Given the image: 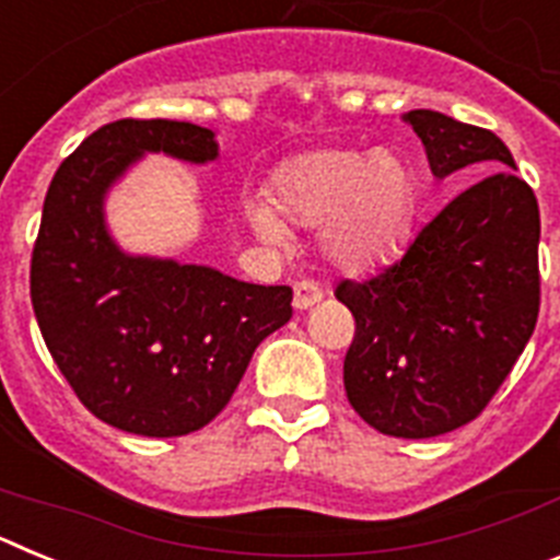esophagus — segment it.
Masks as SVG:
<instances>
[{"label":"esophagus","instance_id":"34e87169","mask_svg":"<svg viewBox=\"0 0 560 560\" xmlns=\"http://www.w3.org/2000/svg\"><path fill=\"white\" fill-rule=\"evenodd\" d=\"M323 289L316 283H311V280H300V283L294 285V308L296 311H305L311 308V305H316L319 300H323Z\"/></svg>","mask_w":560,"mask_h":560}]
</instances>
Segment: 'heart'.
I'll return each instance as SVG.
<instances>
[{
	"instance_id": "b5f03b06",
	"label": "heart",
	"mask_w": 560,
	"mask_h": 560,
	"mask_svg": "<svg viewBox=\"0 0 560 560\" xmlns=\"http://www.w3.org/2000/svg\"><path fill=\"white\" fill-rule=\"evenodd\" d=\"M271 205L249 201L246 221L257 235L280 244L285 224L323 226V255L341 271H373L389 264L409 237L415 215L412 171L398 153L316 151L280 171Z\"/></svg>"
}]
</instances>
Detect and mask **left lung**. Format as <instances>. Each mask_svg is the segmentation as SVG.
<instances>
[{
  "label": "left lung",
  "instance_id": "obj_1",
  "mask_svg": "<svg viewBox=\"0 0 560 560\" xmlns=\"http://www.w3.org/2000/svg\"><path fill=\"white\" fill-rule=\"evenodd\" d=\"M404 122L427 148L434 179L489 173L448 201L393 266L336 285L355 319L345 355L350 407L381 434L423 440L471 423L530 341L541 219L497 133L429 108L407 112Z\"/></svg>",
  "mask_w": 560,
  "mask_h": 560
}]
</instances>
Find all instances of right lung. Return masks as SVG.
<instances>
[{
    "instance_id": "obj_1",
    "label": "right lung",
    "mask_w": 560,
    "mask_h": 560,
    "mask_svg": "<svg viewBox=\"0 0 560 560\" xmlns=\"http://www.w3.org/2000/svg\"><path fill=\"white\" fill-rule=\"evenodd\" d=\"M145 153L207 165L219 142L176 120H117L86 137L49 182L30 300L89 412L142 438H182L230 404L257 345L291 319V289L120 249L106 196Z\"/></svg>"
}]
</instances>
